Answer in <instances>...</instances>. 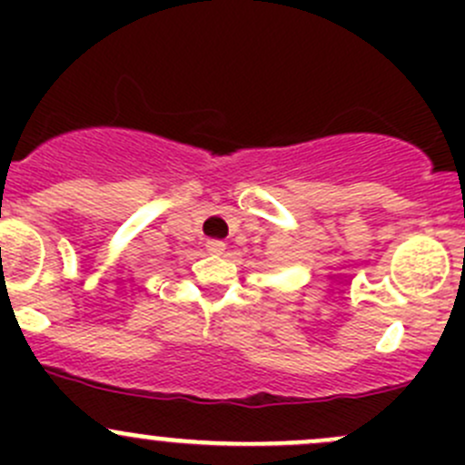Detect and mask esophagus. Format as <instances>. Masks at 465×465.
<instances>
[{"label":"esophagus","instance_id":"34e87169","mask_svg":"<svg viewBox=\"0 0 465 465\" xmlns=\"http://www.w3.org/2000/svg\"><path fill=\"white\" fill-rule=\"evenodd\" d=\"M206 250H209L211 254H223V252L227 250V245H224L223 241H218V238H211V241H206Z\"/></svg>","mask_w":465,"mask_h":465}]
</instances>
